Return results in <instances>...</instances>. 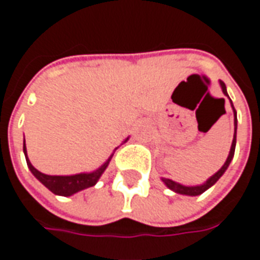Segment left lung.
I'll return each instance as SVG.
<instances>
[{"mask_svg":"<svg viewBox=\"0 0 260 260\" xmlns=\"http://www.w3.org/2000/svg\"><path fill=\"white\" fill-rule=\"evenodd\" d=\"M220 85H221V89H223V93L225 94V96H229L227 94V89H225V85H224V82H220ZM231 106H233V103H231ZM233 110H234V139H233V145H231V149H230V154L229 157H227V160H225V163H224V166L221 167V169L218 170L216 174L213 175V177H210L209 180L203 184V185H198V186H184L181 185V184H177V182H174V181L171 180H167V178H163V182L166 184V185L169 186L170 189H173L174 192H177V193H182V195H191V196H196V195H201V193H203V192L206 191V189H209L210 186L213 185V184H216L217 182V180L221 177V175L224 174V171L227 170V167L230 166V163H231V160H233V157H234V152H235V142H237V111H235L234 106H233Z\"/></svg>","mask_w":260,"mask_h":260,"instance_id":"obj_1","label":"left lung"}]
</instances>
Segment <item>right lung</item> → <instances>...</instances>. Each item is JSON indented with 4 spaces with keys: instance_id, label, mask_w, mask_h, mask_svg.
Segmentation results:
<instances>
[{
    "instance_id": "add662e5",
    "label": "right lung",
    "mask_w": 260,
    "mask_h": 260,
    "mask_svg": "<svg viewBox=\"0 0 260 260\" xmlns=\"http://www.w3.org/2000/svg\"><path fill=\"white\" fill-rule=\"evenodd\" d=\"M23 152H25L26 161H27V166L29 169L33 173V175L36 177L37 180L42 182L43 185L47 186L50 191L55 193V195L61 196H71L76 193V192L82 191V189H86L89 186H93L97 182V180L100 178V175L104 173V170L107 169L108 163H110V158L108 161L103 164L102 167L96 171H93L90 174H76V175H67V177H62V175H47L40 173L39 170H36L27 158V154H26V145L23 143Z\"/></svg>"
}]
</instances>
